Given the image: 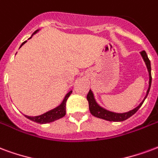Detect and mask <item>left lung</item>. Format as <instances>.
<instances>
[{"mask_svg":"<svg viewBox=\"0 0 158 158\" xmlns=\"http://www.w3.org/2000/svg\"><path fill=\"white\" fill-rule=\"evenodd\" d=\"M141 54V56L143 57V60L146 62V65H147V70H148V72H149V87H148V90H147V96L145 97V99L146 98L148 95L149 93V91H150L151 88V84H152V74H151V62L150 60L147 56V53L145 50L141 51L140 52ZM87 99L88 101V104H89V110H90V113L93 114V116H95L97 118H103V119H105V120H109V121H114V122H119V121H124L125 119H127L130 117L135 114V113L137 112V110L140 108V106L142 105V103L145 101V99L140 103V104L138 107H136L135 109H134L133 110H131L127 113H123V114H117V113L110 112V111H108L106 109L101 108L98 103H96V101L93 98V94L92 93V91H89L87 95Z\"/></svg>","mask_w":158,"mask_h":158,"instance_id":"8db88e82","label":"left lung"}]
</instances>
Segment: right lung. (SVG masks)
<instances>
[{"label":"right lung","mask_w":158,"mask_h":158,"mask_svg":"<svg viewBox=\"0 0 158 158\" xmlns=\"http://www.w3.org/2000/svg\"><path fill=\"white\" fill-rule=\"evenodd\" d=\"M36 32H35V33H36ZM26 42H27V41H25V42L23 43V44H21V46L23 45ZM71 93H72V91L69 92V93L65 95V98L63 100V102L61 103V104L60 106H58L57 108H55V109H52V110H50L49 112L45 113V114H41V115L40 116L31 117V116L25 115V117H27V118H29L30 120H33V121L36 122V123H40V124H47V123H50V122L55 121L56 119H59V118L64 117V116L65 115V105H66V101H67L68 98L70 97Z\"/></svg>","instance_id":"add662e5"}]
</instances>
